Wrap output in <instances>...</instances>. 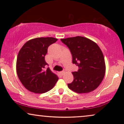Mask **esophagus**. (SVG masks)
I'll use <instances>...</instances> for the list:
<instances>
[{
	"instance_id": "esophagus-1",
	"label": "esophagus",
	"mask_w": 124,
	"mask_h": 124,
	"mask_svg": "<svg viewBox=\"0 0 124 124\" xmlns=\"http://www.w3.org/2000/svg\"><path fill=\"white\" fill-rule=\"evenodd\" d=\"M64 73H65V72H64V71H62V72H60V74H62V75H63Z\"/></svg>"
}]
</instances>
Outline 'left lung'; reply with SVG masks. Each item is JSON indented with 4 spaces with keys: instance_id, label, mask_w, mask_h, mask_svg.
Instances as JSON below:
<instances>
[{
    "instance_id": "obj_1",
    "label": "left lung",
    "mask_w": 124,
    "mask_h": 124,
    "mask_svg": "<svg viewBox=\"0 0 124 124\" xmlns=\"http://www.w3.org/2000/svg\"><path fill=\"white\" fill-rule=\"evenodd\" d=\"M72 55V62L78 67L72 72L74 79L68 87L79 94L96 89L104 78L106 64L103 52L95 42L86 37L77 36L61 39Z\"/></svg>"
}]
</instances>
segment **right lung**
Returning a JSON list of instances; mask_svg holds the SVG:
<instances>
[{
	"label": "right lung",
	"instance_id": "right-lung-1",
	"mask_svg": "<svg viewBox=\"0 0 124 124\" xmlns=\"http://www.w3.org/2000/svg\"><path fill=\"white\" fill-rule=\"evenodd\" d=\"M57 39L41 37L28 40L18 52L16 72L22 84L29 91L34 93H45L55 85L59 78L48 68L45 56L51 45Z\"/></svg>",
	"mask_w": 124,
	"mask_h": 124
}]
</instances>
